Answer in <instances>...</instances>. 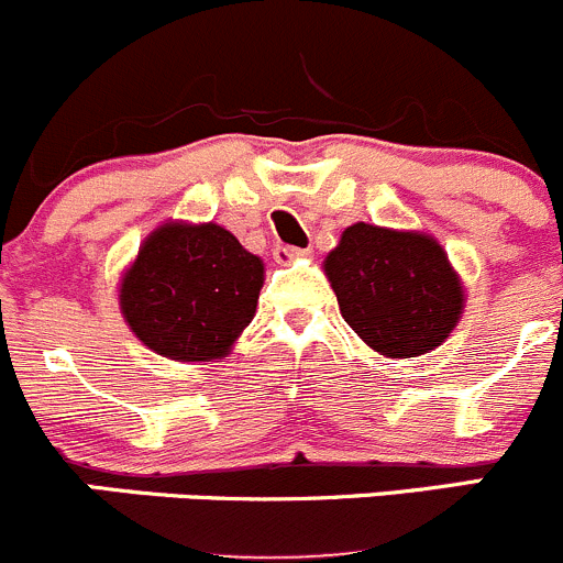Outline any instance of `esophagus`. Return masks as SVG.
<instances>
[{
	"label": "esophagus",
	"instance_id": "1",
	"mask_svg": "<svg viewBox=\"0 0 563 563\" xmlns=\"http://www.w3.org/2000/svg\"><path fill=\"white\" fill-rule=\"evenodd\" d=\"M306 249H295V246H276L274 249V260L279 265H289V263H295V260H300V257H306Z\"/></svg>",
	"mask_w": 563,
	"mask_h": 563
}]
</instances>
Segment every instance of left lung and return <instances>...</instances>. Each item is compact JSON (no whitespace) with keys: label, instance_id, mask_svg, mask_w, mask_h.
Wrapping results in <instances>:
<instances>
[{"label":"left lung","instance_id":"obj_1","mask_svg":"<svg viewBox=\"0 0 563 563\" xmlns=\"http://www.w3.org/2000/svg\"><path fill=\"white\" fill-rule=\"evenodd\" d=\"M325 276L344 322L388 358L430 353L463 314V287L446 252L419 232L358 221L325 257Z\"/></svg>","mask_w":563,"mask_h":563}]
</instances>
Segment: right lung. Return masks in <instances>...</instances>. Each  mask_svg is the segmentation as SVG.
I'll return each mask as SVG.
<instances>
[{"label": "right lung", "instance_id": "right-lung-1", "mask_svg": "<svg viewBox=\"0 0 563 563\" xmlns=\"http://www.w3.org/2000/svg\"><path fill=\"white\" fill-rule=\"evenodd\" d=\"M263 260L219 224H164L122 276L131 331L175 361L219 358L257 311Z\"/></svg>", "mask_w": 563, "mask_h": 563}]
</instances>
